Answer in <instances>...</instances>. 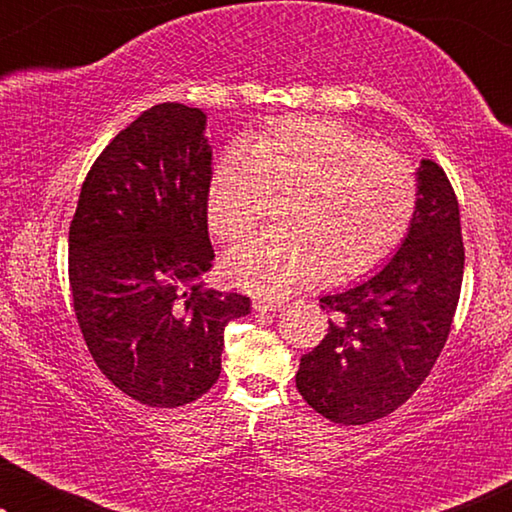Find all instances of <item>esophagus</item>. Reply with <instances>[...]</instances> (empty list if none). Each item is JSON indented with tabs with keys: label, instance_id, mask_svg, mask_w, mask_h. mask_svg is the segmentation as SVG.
Listing matches in <instances>:
<instances>
[{
	"label": "esophagus",
	"instance_id": "obj_1",
	"mask_svg": "<svg viewBox=\"0 0 512 512\" xmlns=\"http://www.w3.org/2000/svg\"><path fill=\"white\" fill-rule=\"evenodd\" d=\"M282 305H284V300H263V298L254 300V310H258V312H275Z\"/></svg>",
	"mask_w": 512,
	"mask_h": 512
}]
</instances>
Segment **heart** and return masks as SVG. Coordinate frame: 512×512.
<instances>
[{
  "label": "heart",
  "instance_id": "obj_1",
  "mask_svg": "<svg viewBox=\"0 0 512 512\" xmlns=\"http://www.w3.org/2000/svg\"><path fill=\"white\" fill-rule=\"evenodd\" d=\"M417 174L377 139L326 118L291 116L230 146L207 184V226L221 242L249 235L270 198H291L284 235H258L223 261L240 289L279 300L328 270L335 282L373 272L408 235Z\"/></svg>",
  "mask_w": 512,
  "mask_h": 512
}]
</instances>
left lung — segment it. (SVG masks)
<instances>
[{"label":"left lung","mask_w":512,"mask_h":512,"mask_svg":"<svg viewBox=\"0 0 512 512\" xmlns=\"http://www.w3.org/2000/svg\"><path fill=\"white\" fill-rule=\"evenodd\" d=\"M410 233L375 277L319 298L328 333L300 359L296 387L335 424L387 417L443 352L464 279L459 202L445 170L422 160Z\"/></svg>","instance_id":"left-lung-1"}]
</instances>
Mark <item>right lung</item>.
Masks as SVG:
<instances>
[{"label": "right lung", "mask_w": 512, "mask_h": 512, "mask_svg": "<svg viewBox=\"0 0 512 512\" xmlns=\"http://www.w3.org/2000/svg\"><path fill=\"white\" fill-rule=\"evenodd\" d=\"M205 114L146 109L95 158L69 223V289L107 380L149 408L198 401L219 380L223 331L249 298L200 282L212 268Z\"/></svg>", "instance_id": "add662e5"}]
</instances>
